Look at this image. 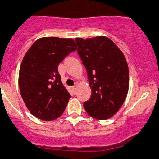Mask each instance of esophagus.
<instances>
[{"label": "esophagus", "instance_id": "1", "mask_svg": "<svg viewBox=\"0 0 159 159\" xmlns=\"http://www.w3.org/2000/svg\"><path fill=\"white\" fill-rule=\"evenodd\" d=\"M77 89H78V84H75V85L73 86V90H74V91H75V93L76 92V91H77Z\"/></svg>", "mask_w": 159, "mask_h": 159}]
</instances>
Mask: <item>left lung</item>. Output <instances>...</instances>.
Returning a JSON list of instances; mask_svg holds the SVG:
<instances>
[{
    "instance_id": "8db88e82",
    "label": "left lung",
    "mask_w": 159,
    "mask_h": 159,
    "mask_svg": "<svg viewBox=\"0 0 159 159\" xmlns=\"http://www.w3.org/2000/svg\"><path fill=\"white\" fill-rule=\"evenodd\" d=\"M78 54L87 70L91 98L84 108L98 120L111 118L124 103L129 87V70L124 54L105 36L76 38Z\"/></svg>"
}]
</instances>
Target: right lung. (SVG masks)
<instances>
[{"instance_id":"right-lung-1","label":"right lung","mask_w":159,"mask_h":159,"mask_svg":"<svg viewBox=\"0 0 159 159\" xmlns=\"http://www.w3.org/2000/svg\"><path fill=\"white\" fill-rule=\"evenodd\" d=\"M76 49L72 38L49 37L37 40L25 54L19 88L27 108L36 118L52 121L65 111L70 94L62 84L57 67Z\"/></svg>"}]
</instances>
